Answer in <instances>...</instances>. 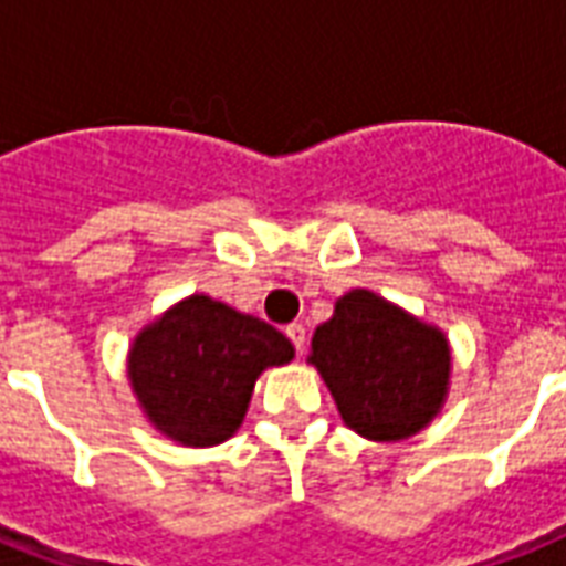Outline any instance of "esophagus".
Here are the masks:
<instances>
[{
	"instance_id": "1",
	"label": "esophagus",
	"mask_w": 566,
	"mask_h": 566,
	"mask_svg": "<svg viewBox=\"0 0 566 566\" xmlns=\"http://www.w3.org/2000/svg\"><path fill=\"white\" fill-rule=\"evenodd\" d=\"M286 336L292 339V345H295V352L304 354V348H306V327H304V324H289Z\"/></svg>"
}]
</instances>
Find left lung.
<instances>
[{
	"label": "left lung",
	"mask_w": 566,
	"mask_h": 566,
	"mask_svg": "<svg viewBox=\"0 0 566 566\" xmlns=\"http://www.w3.org/2000/svg\"><path fill=\"white\" fill-rule=\"evenodd\" d=\"M354 433L401 442L424 431L449 398V336L371 289H352L318 324L310 357Z\"/></svg>",
	"instance_id": "8db88e82"
}]
</instances>
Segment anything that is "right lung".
Wrapping results in <instances>:
<instances>
[{
    "label": "right lung",
    "mask_w": 566,
    "mask_h": 566,
    "mask_svg": "<svg viewBox=\"0 0 566 566\" xmlns=\"http://www.w3.org/2000/svg\"><path fill=\"white\" fill-rule=\"evenodd\" d=\"M292 357L277 327L195 292L138 331L126 378L156 431L206 449L242 428L256 378Z\"/></svg>",
    "instance_id": "right-lung-1"
}]
</instances>
